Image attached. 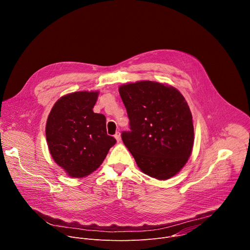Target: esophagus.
Segmentation results:
<instances>
[{
	"instance_id": "esophagus-1",
	"label": "esophagus",
	"mask_w": 250,
	"mask_h": 250,
	"mask_svg": "<svg viewBox=\"0 0 250 250\" xmlns=\"http://www.w3.org/2000/svg\"><path fill=\"white\" fill-rule=\"evenodd\" d=\"M115 137H116V139H117V141H118V142H120V141H121V139H122V138H121V133H120V132H117V133L115 134Z\"/></svg>"
}]
</instances>
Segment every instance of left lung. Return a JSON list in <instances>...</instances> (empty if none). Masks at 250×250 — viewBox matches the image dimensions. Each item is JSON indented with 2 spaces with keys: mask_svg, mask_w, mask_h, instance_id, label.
<instances>
[{
  "mask_svg": "<svg viewBox=\"0 0 250 250\" xmlns=\"http://www.w3.org/2000/svg\"><path fill=\"white\" fill-rule=\"evenodd\" d=\"M130 131L122 139L145 174L167 180L187 163L194 145L192 114L183 95L153 81L122 85Z\"/></svg>",
  "mask_w": 250,
  "mask_h": 250,
  "instance_id": "1",
  "label": "left lung"
}]
</instances>
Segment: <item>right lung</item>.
<instances>
[{"mask_svg":"<svg viewBox=\"0 0 250 250\" xmlns=\"http://www.w3.org/2000/svg\"><path fill=\"white\" fill-rule=\"evenodd\" d=\"M98 95V91L65 95L48 116L45 134L49 152L70 177L94 172L117 142L106 134L105 117L93 112Z\"/></svg>","mask_w":250,"mask_h":250,"instance_id":"obj_1","label":"right lung"}]
</instances>
